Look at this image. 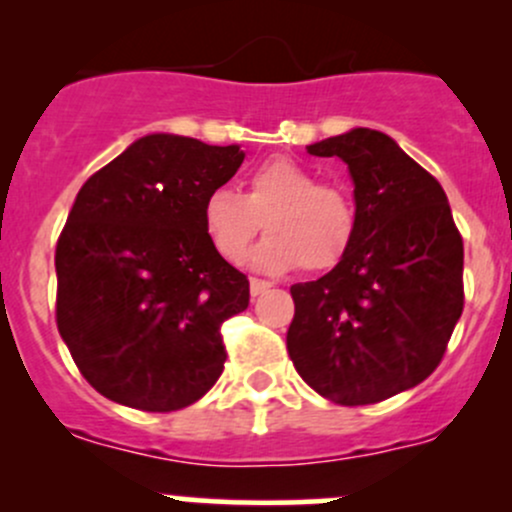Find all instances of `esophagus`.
Here are the masks:
<instances>
[{
  "instance_id": "obj_1",
  "label": "esophagus",
  "mask_w": 512,
  "mask_h": 512,
  "mask_svg": "<svg viewBox=\"0 0 512 512\" xmlns=\"http://www.w3.org/2000/svg\"><path fill=\"white\" fill-rule=\"evenodd\" d=\"M270 287L272 285L267 280H257V277H252V280H250V294H252V297H260V294L267 292Z\"/></svg>"
}]
</instances>
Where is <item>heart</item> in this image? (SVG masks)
<instances>
[{"label": "heart", "instance_id": "b5f03b06", "mask_svg": "<svg viewBox=\"0 0 512 512\" xmlns=\"http://www.w3.org/2000/svg\"><path fill=\"white\" fill-rule=\"evenodd\" d=\"M265 227L267 237L247 262L260 272L332 270L344 260L356 235V208L337 185L289 158L257 165L245 180V193L227 188L203 200V230L220 257L235 262Z\"/></svg>", "mask_w": 512, "mask_h": 512}]
</instances>
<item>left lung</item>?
Instances as JSON below:
<instances>
[{"label": "left lung", "mask_w": 512, "mask_h": 512, "mask_svg": "<svg viewBox=\"0 0 512 512\" xmlns=\"http://www.w3.org/2000/svg\"><path fill=\"white\" fill-rule=\"evenodd\" d=\"M307 153L347 163L356 235L332 272L289 287V359L324 399L379 404L446 352L463 312L461 232L441 183L386 133L352 128Z\"/></svg>", "instance_id": "left-lung-1"}]
</instances>
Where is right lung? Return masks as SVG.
<instances>
[{
    "instance_id": "1",
    "label": "right lung",
    "mask_w": 512,
    "mask_h": 512,
    "mask_svg": "<svg viewBox=\"0 0 512 512\" xmlns=\"http://www.w3.org/2000/svg\"><path fill=\"white\" fill-rule=\"evenodd\" d=\"M240 146L151 133L91 175L56 245V327L84 379L141 411L203 399L225 369L220 327L250 282L215 252L203 200Z\"/></svg>"
}]
</instances>
